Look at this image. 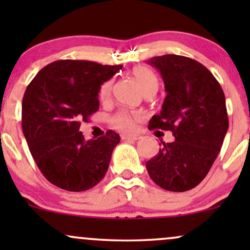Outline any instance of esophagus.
<instances>
[{
	"label": "esophagus",
	"mask_w": 250,
	"mask_h": 250,
	"mask_svg": "<svg viewBox=\"0 0 250 250\" xmlns=\"http://www.w3.org/2000/svg\"><path fill=\"white\" fill-rule=\"evenodd\" d=\"M121 139L123 141H137L140 139L139 135H122Z\"/></svg>",
	"instance_id": "1"
}]
</instances>
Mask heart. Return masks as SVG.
Masks as SVG:
<instances>
[{
  "label": "heart",
  "mask_w": 250,
  "mask_h": 250,
  "mask_svg": "<svg viewBox=\"0 0 250 250\" xmlns=\"http://www.w3.org/2000/svg\"><path fill=\"white\" fill-rule=\"evenodd\" d=\"M133 75L143 91L151 88H157V79L150 69L146 67H136L133 70ZM111 90V81L104 82L100 88V97L104 99ZM139 121V115L128 111H120L111 117L110 123L114 128L119 130L128 131L135 127V123Z\"/></svg>",
  "instance_id": "heart-1"
}]
</instances>
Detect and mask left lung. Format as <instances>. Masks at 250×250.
I'll use <instances>...</instances> for the list:
<instances>
[{"label":"left lung","instance_id":"left-lung-1","mask_svg":"<svg viewBox=\"0 0 250 250\" xmlns=\"http://www.w3.org/2000/svg\"><path fill=\"white\" fill-rule=\"evenodd\" d=\"M148 63L160 71L167 93L148 127L170 130L175 141L163 143L146 167L166 190H190L207 176L222 147L229 127L225 94L213 74L193 59L169 54Z\"/></svg>","mask_w":250,"mask_h":250}]
</instances>
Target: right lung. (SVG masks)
Wrapping results in <instances>:
<instances>
[{
    "mask_svg": "<svg viewBox=\"0 0 250 250\" xmlns=\"http://www.w3.org/2000/svg\"><path fill=\"white\" fill-rule=\"evenodd\" d=\"M122 65L60 60L45 65L22 100V130L37 167L56 187L84 191L104 177L120 135L85 141L81 122L99 110V91Z\"/></svg>",
    "mask_w": 250,
    "mask_h": 250,
    "instance_id": "add662e5",
    "label": "right lung"
}]
</instances>
